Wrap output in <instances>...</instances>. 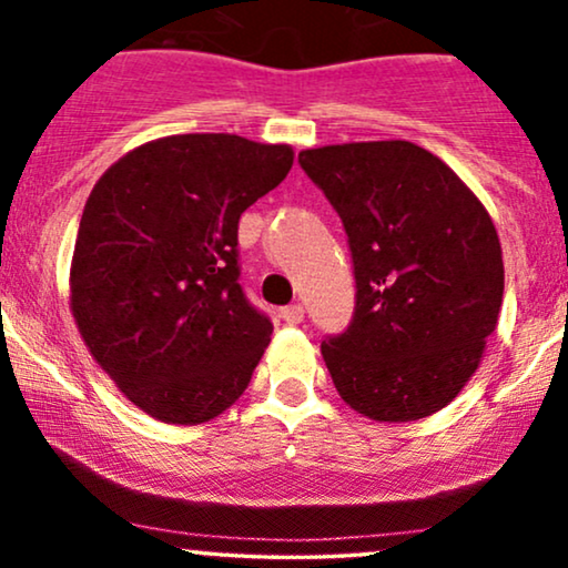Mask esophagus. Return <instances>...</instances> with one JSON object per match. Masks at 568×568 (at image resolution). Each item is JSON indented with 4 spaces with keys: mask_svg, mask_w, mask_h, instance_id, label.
Here are the masks:
<instances>
[{
    "mask_svg": "<svg viewBox=\"0 0 568 568\" xmlns=\"http://www.w3.org/2000/svg\"><path fill=\"white\" fill-rule=\"evenodd\" d=\"M280 315H283V321L288 325H298L304 321V306L302 304H291V306H285Z\"/></svg>",
    "mask_w": 568,
    "mask_h": 568,
    "instance_id": "1",
    "label": "esophagus"
}]
</instances>
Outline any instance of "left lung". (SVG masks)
Segmentation results:
<instances>
[{
    "mask_svg": "<svg viewBox=\"0 0 568 568\" xmlns=\"http://www.w3.org/2000/svg\"><path fill=\"white\" fill-rule=\"evenodd\" d=\"M355 266L349 328L321 344L336 393L374 422H416L462 393L505 293L497 226L473 189L410 141L304 149Z\"/></svg>",
    "mask_w": 568,
    "mask_h": 568,
    "instance_id": "obj_1",
    "label": "left lung"
}]
</instances>
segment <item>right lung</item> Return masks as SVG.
<instances>
[{
  "mask_svg": "<svg viewBox=\"0 0 568 568\" xmlns=\"http://www.w3.org/2000/svg\"><path fill=\"white\" fill-rule=\"evenodd\" d=\"M288 143L165 135L128 152L84 202L71 315L95 363L165 425H202L245 393L272 336L240 288V216L285 179Z\"/></svg>",
  "mask_w": 568,
  "mask_h": 568,
  "instance_id": "add662e5",
  "label": "right lung"
}]
</instances>
